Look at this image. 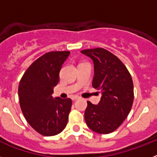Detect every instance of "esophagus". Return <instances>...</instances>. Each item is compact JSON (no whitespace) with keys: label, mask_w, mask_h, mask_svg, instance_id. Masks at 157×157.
<instances>
[{"label":"esophagus","mask_w":157,"mask_h":157,"mask_svg":"<svg viewBox=\"0 0 157 157\" xmlns=\"http://www.w3.org/2000/svg\"><path fill=\"white\" fill-rule=\"evenodd\" d=\"M78 98H79V97H78V96H73V97L71 98V99L73 100V101H75V100L78 99Z\"/></svg>","instance_id":"obj_1"}]
</instances>
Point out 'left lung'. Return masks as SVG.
Wrapping results in <instances>:
<instances>
[{
	"label": "left lung",
	"mask_w": 157,
	"mask_h": 157,
	"mask_svg": "<svg viewBox=\"0 0 157 157\" xmlns=\"http://www.w3.org/2000/svg\"><path fill=\"white\" fill-rule=\"evenodd\" d=\"M82 53L93 59L92 85L102 97L98 105L87 101L85 120L94 132L109 134L121 125L134 102V84L126 66L114 54L103 48L84 49Z\"/></svg>",
	"instance_id": "obj_1"
}]
</instances>
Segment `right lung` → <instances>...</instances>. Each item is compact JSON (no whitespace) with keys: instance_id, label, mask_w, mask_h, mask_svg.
<instances>
[{"instance_id":"obj_1","label":"right lung","mask_w":157,"mask_h":157,"mask_svg":"<svg viewBox=\"0 0 157 157\" xmlns=\"http://www.w3.org/2000/svg\"><path fill=\"white\" fill-rule=\"evenodd\" d=\"M69 51H52L40 56L24 72L18 89L19 105L30 127L44 136L59 134L66 127L72 101L52 98L59 71Z\"/></svg>"}]
</instances>
